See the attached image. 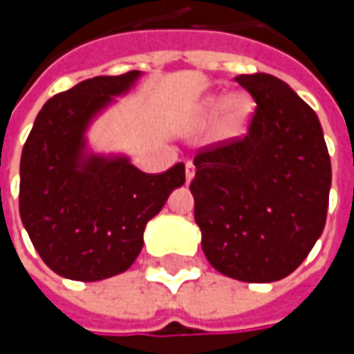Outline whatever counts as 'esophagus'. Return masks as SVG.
Wrapping results in <instances>:
<instances>
[{
    "instance_id": "34e87169",
    "label": "esophagus",
    "mask_w": 354,
    "mask_h": 354,
    "mask_svg": "<svg viewBox=\"0 0 354 354\" xmlns=\"http://www.w3.org/2000/svg\"><path fill=\"white\" fill-rule=\"evenodd\" d=\"M193 177H195V165L191 161H187L185 163V179H187V183H191Z\"/></svg>"
}]
</instances>
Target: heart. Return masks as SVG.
I'll return each mask as SVG.
<instances>
[{"mask_svg":"<svg viewBox=\"0 0 354 354\" xmlns=\"http://www.w3.org/2000/svg\"><path fill=\"white\" fill-rule=\"evenodd\" d=\"M252 110H254V102L244 92L228 94L226 98L218 94H211L197 104V116L201 120H211L214 114H218L216 133L223 140L236 138L244 131L252 116Z\"/></svg>","mask_w":354,"mask_h":354,"instance_id":"1","label":"heart"}]
</instances>
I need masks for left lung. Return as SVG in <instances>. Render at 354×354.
<instances>
[{
  "mask_svg": "<svg viewBox=\"0 0 354 354\" xmlns=\"http://www.w3.org/2000/svg\"><path fill=\"white\" fill-rule=\"evenodd\" d=\"M258 108L244 140L195 157V223L214 270L270 283L290 276L321 236L331 159L319 118L283 80L236 76Z\"/></svg>",
  "mask_w": 354,
  "mask_h": 354,
  "instance_id": "1",
  "label": "left lung"
}]
</instances>
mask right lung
<instances>
[{
  "mask_svg": "<svg viewBox=\"0 0 354 354\" xmlns=\"http://www.w3.org/2000/svg\"><path fill=\"white\" fill-rule=\"evenodd\" d=\"M142 75L94 76L53 96L23 145L21 223L62 278L98 281L126 272L142 252L145 225L185 183L183 163L149 175L126 153H98L88 142L92 124Z\"/></svg>",
  "mask_w": 354,
  "mask_h": 354,
  "instance_id": "1",
  "label": "right lung"
}]
</instances>
